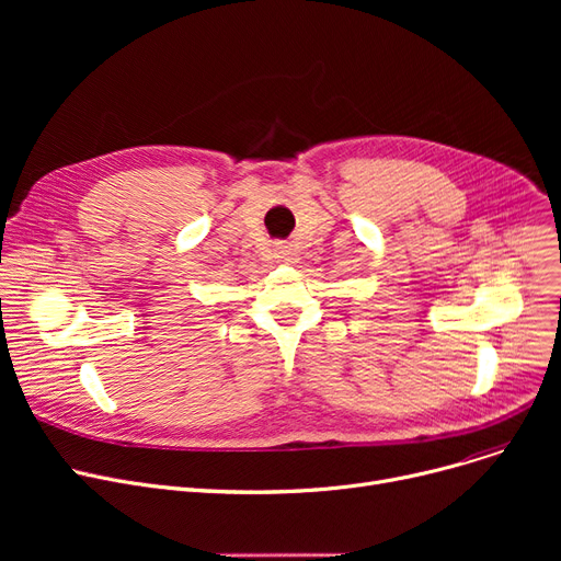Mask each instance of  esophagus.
Wrapping results in <instances>:
<instances>
[{
  "instance_id": "esophagus-1",
  "label": "esophagus",
  "mask_w": 561,
  "mask_h": 561,
  "mask_svg": "<svg viewBox=\"0 0 561 561\" xmlns=\"http://www.w3.org/2000/svg\"><path fill=\"white\" fill-rule=\"evenodd\" d=\"M273 256L282 263H296V248H293V245H277L273 250Z\"/></svg>"
}]
</instances>
